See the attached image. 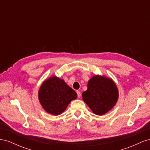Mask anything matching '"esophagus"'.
Wrapping results in <instances>:
<instances>
[{
  "instance_id": "obj_1",
  "label": "esophagus",
  "mask_w": 150,
  "mask_h": 150,
  "mask_svg": "<svg viewBox=\"0 0 150 150\" xmlns=\"http://www.w3.org/2000/svg\"><path fill=\"white\" fill-rule=\"evenodd\" d=\"M76 93H77V94H78V98H81V93H80L79 91H77Z\"/></svg>"
}]
</instances>
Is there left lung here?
Masks as SVG:
<instances>
[{
  "instance_id": "1",
  "label": "left lung",
  "mask_w": 150,
  "mask_h": 150,
  "mask_svg": "<svg viewBox=\"0 0 150 150\" xmlns=\"http://www.w3.org/2000/svg\"><path fill=\"white\" fill-rule=\"evenodd\" d=\"M118 90L111 79L95 75L88 83V89L83 93V101L93 113L103 115L115 106L118 99Z\"/></svg>"
}]
</instances>
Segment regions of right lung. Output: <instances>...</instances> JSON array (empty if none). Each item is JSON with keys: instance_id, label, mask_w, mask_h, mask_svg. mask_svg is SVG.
Returning <instances> with one entry per match:
<instances>
[{"instance_id": "add662e5", "label": "right lung", "mask_w": 150, "mask_h": 150, "mask_svg": "<svg viewBox=\"0 0 150 150\" xmlns=\"http://www.w3.org/2000/svg\"><path fill=\"white\" fill-rule=\"evenodd\" d=\"M38 96L45 111L52 115H59L65 111L72 100L77 98V94L64 80L52 76L42 84Z\"/></svg>"}]
</instances>
